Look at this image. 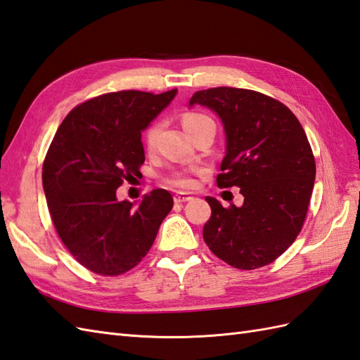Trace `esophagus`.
Wrapping results in <instances>:
<instances>
[{
  "label": "esophagus",
  "instance_id": "esophagus-1",
  "mask_svg": "<svg viewBox=\"0 0 360 360\" xmlns=\"http://www.w3.org/2000/svg\"><path fill=\"white\" fill-rule=\"evenodd\" d=\"M191 198H193V197H191L189 194H183V193L174 194V202L175 203H185V202H189Z\"/></svg>",
  "mask_w": 360,
  "mask_h": 360
}]
</instances>
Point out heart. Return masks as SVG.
<instances>
[{
  "instance_id": "1",
  "label": "heart",
  "mask_w": 360,
  "mask_h": 360,
  "mask_svg": "<svg viewBox=\"0 0 360 360\" xmlns=\"http://www.w3.org/2000/svg\"><path fill=\"white\" fill-rule=\"evenodd\" d=\"M207 122H212V120L200 112H185L181 117L183 127H185L188 134H191L194 129H197L198 126H202ZM160 131H162V123L160 122L148 126V129L145 132V145L148 149H153L155 146ZM166 183L179 189H193L195 186V179L186 172H175L166 179Z\"/></svg>"
}]
</instances>
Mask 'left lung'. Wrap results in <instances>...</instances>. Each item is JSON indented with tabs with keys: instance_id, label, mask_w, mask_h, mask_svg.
I'll use <instances>...</instances> for the list:
<instances>
[{
	"instance_id": "obj_1",
	"label": "left lung",
	"mask_w": 360,
	"mask_h": 360,
	"mask_svg": "<svg viewBox=\"0 0 360 360\" xmlns=\"http://www.w3.org/2000/svg\"><path fill=\"white\" fill-rule=\"evenodd\" d=\"M189 105L219 114L226 132V155L219 188H240V207H223L206 197L211 217L203 226L210 250L228 265L257 269L294 243L307 219L316 160L291 110L268 95L238 87L195 92Z\"/></svg>"
}]
</instances>
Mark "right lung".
Listing matches in <instances>:
<instances>
[{
    "mask_svg": "<svg viewBox=\"0 0 360 360\" xmlns=\"http://www.w3.org/2000/svg\"><path fill=\"white\" fill-rule=\"evenodd\" d=\"M175 94L94 97L70 110L47 149L43 188L53 226L72 257L95 274L120 276L137 266L172 210L166 189L150 191L139 206L115 194L141 175V131Z\"/></svg>",
    "mask_w": 360,
    "mask_h": 360,
    "instance_id": "right-lung-1",
    "label": "right lung"
}]
</instances>
